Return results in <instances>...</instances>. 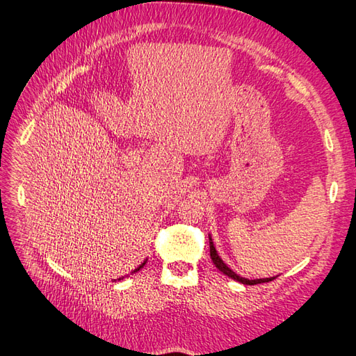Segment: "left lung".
<instances>
[{"label": "left lung", "mask_w": 356, "mask_h": 356, "mask_svg": "<svg viewBox=\"0 0 356 356\" xmlns=\"http://www.w3.org/2000/svg\"><path fill=\"white\" fill-rule=\"evenodd\" d=\"M209 252H211V260H213V263L216 264V268H217L218 270H220V272H223L225 275H228V277H231L232 280H236V282H240V283H243V284L252 286V284L268 283V282H272V280L275 278V277H269V278H255V280H249V278L240 277L238 274H236V272H234L231 268L226 266V263H223V260L220 259V255L217 254L216 246H214V243H213V238H211V234H209Z\"/></svg>", "instance_id": "1"}]
</instances>
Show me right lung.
<instances>
[{
    "label": "right lung",
    "instance_id": "add662e5",
    "mask_svg": "<svg viewBox=\"0 0 356 356\" xmlns=\"http://www.w3.org/2000/svg\"><path fill=\"white\" fill-rule=\"evenodd\" d=\"M145 263H147V260H145V261H143V263H142V264H140V266H138V269H134V270H133V272H138V270H139V269H142V268H143V264H145ZM119 280H120V278H119Z\"/></svg>",
    "mask_w": 356,
    "mask_h": 356
}]
</instances>
